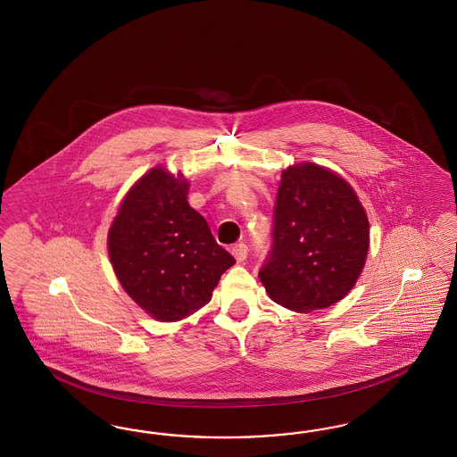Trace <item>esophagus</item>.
<instances>
[{
  "label": "esophagus",
  "mask_w": 457,
  "mask_h": 457,
  "mask_svg": "<svg viewBox=\"0 0 457 457\" xmlns=\"http://www.w3.org/2000/svg\"><path fill=\"white\" fill-rule=\"evenodd\" d=\"M231 254L235 256V260L237 263H243V262L246 260V256H248V246L243 245V243H239V245H236V246L231 248Z\"/></svg>",
  "instance_id": "34e87169"
}]
</instances>
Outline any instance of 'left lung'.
<instances>
[{"instance_id": "8db88e82", "label": "left lung", "mask_w": 457, "mask_h": 457, "mask_svg": "<svg viewBox=\"0 0 457 457\" xmlns=\"http://www.w3.org/2000/svg\"><path fill=\"white\" fill-rule=\"evenodd\" d=\"M369 248L367 212L344 178L315 162L281 172L273 249L260 271L275 303L310 313L340 302L361 275Z\"/></svg>"}]
</instances>
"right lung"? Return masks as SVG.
<instances>
[{"label":"right lung","instance_id":"right-lung-1","mask_svg":"<svg viewBox=\"0 0 457 457\" xmlns=\"http://www.w3.org/2000/svg\"><path fill=\"white\" fill-rule=\"evenodd\" d=\"M189 180L155 166L120 201L107 235L113 273L132 302L159 321L208 303L235 258L189 206Z\"/></svg>","mask_w":457,"mask_h":457}]
</instances>
